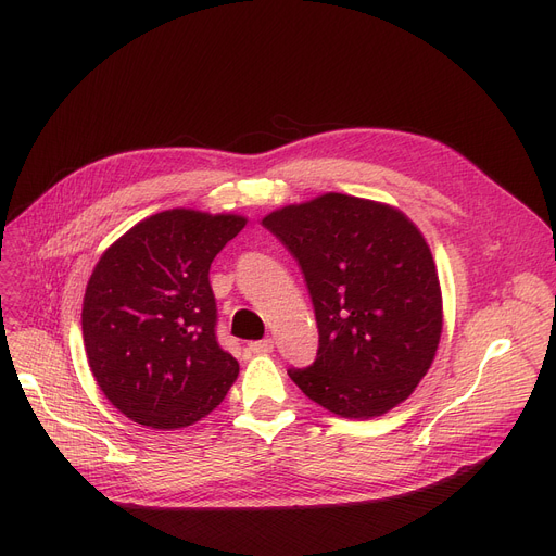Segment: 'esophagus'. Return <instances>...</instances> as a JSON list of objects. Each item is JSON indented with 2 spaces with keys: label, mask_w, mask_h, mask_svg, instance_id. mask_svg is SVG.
I'll list each match as a JSON object with an SVG mask.
<instances>
[{
  "label": "esophagus",
  "mask_w": 556,
  "mask_h": 556,
  "mask_svg": "<svg viewBox=\"0 0 556 556\" xmlns=\"http://www.w3.org/2000/svg\"><path fill=\"white\" fill-rule=\"evenodd\" d=\"M248 346H250L252 354H273V349H275V344H273L270 338H268V340H254V342H250Z\"/></svg>",
  "instance_id": "34e87169"
}]
</instances>
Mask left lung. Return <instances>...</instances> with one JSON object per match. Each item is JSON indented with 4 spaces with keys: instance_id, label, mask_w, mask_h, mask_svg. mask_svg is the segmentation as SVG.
Returning a JSON list of instances; mask_svg holds the SVG:
<instances>
[{
    "instance_id": "obj_1",
    "label": "left lung",
    "mask_w": 556,
    "mask_h": 556,
    "mask_svg": "<svg viewBox=\"0 0 556 556\" xmlns=\"http://www.w3.org/2000/svg\"><path fill=\"white\" fill-rule=\"evenodd\" d=\"M261 223L300 263L319 331L315 363L288 376L344 419L390 413L430 369L444 327L419 227L386 202L346 193L288 204Z\"/></svg>"
}]
</instances>
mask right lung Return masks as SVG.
Segmentation results:
<instances>
[{
    "label": "right lung",
    "mask_w": 556,
    "mask_h": 556,
    "mask_svg": "<svg viewBox=\"0 0 556 556\" xmlns=\"http://www.w3.org/2000/svg\"><path fill=\"white\" fill-rule=\"evenodd\" d=\"M239 214L166 210L99 258L83 298V342L105 399L141 426L187 428L220 405L239 363L216 340L214 256Z\"/></svg>",
    "instance_id": "1"
}]
</instances>
